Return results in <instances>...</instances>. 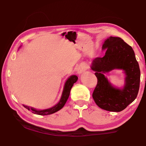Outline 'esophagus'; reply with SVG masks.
Instances as JSON below:
<instances>
[{
	"mask_svg": "<svg viewBox=\"0 0 146 146\" xmlns=\"http://www.w3.org/2000/svg\"><path fill=\"white\" fill-rule=\"evenodd\" d=\"M86 69H87V68H86L85 64H81L80 65L78 68H77V73H78L79 75H80V74H82L83 72H84L85 70H86Z\"/></svg>",
	"mask_w": 146,
	"mask_h": 146,
	"instance_id": "1",
	"label": "esophagus"
}]
</instances>
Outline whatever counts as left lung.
<instances>
[{"label":"left lung","instance_id":"1","mask_svg":"<svg viewBox=\"0 0 146 146\" xmlns=\"http://www.w3.org/2000/svg\"><path fill=\"white\" fill-rule=\"evenodd\" d=\"M102 49H106L104 56L96 58L91 65L97 78L92 97L102 109L120 111L137 97L140 85V68L133 49L120 38L109 37L105 41ZM115 69H122L126 74L125 85L122 89L113 87L104 75Z\"/></svg>","mask_w":146,"mask_h":146}]
</instances>
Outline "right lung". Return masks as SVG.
Instances as JSON below:
<instances>
[{"instance_id":"right-lung-1","label":"right lung","mask_w":146,"mask_h":146,"mask_svg":"<svg viewBox=\"0 0 146 146\" xmlns=\"http://www.w3.org/2000/svg\"><path fill=\"white\" fill-rule=\"evenodd\" d=\"M77 80H78V77H77V76L72 75L66 80V82L64 84V89H63V93H62V95H61L60 100L56 105H54V107H52L50 108H48V109L38 110L35 109V108L29 107L28 106H26V105H23V106L26 108H27L28 110H31L33 113L40 115H50V114L56 112V111H58V110L61 109V108L64 107V104H66L68 98L70 96L71 89L72 88L74 83L76 82Z\"/></svg>"}]
</instances>
